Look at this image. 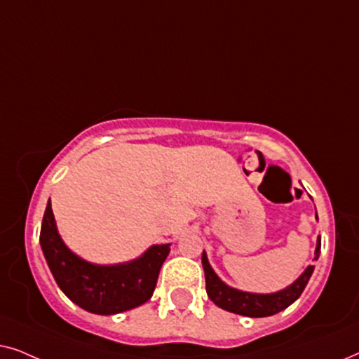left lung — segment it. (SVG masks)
Returning <instances> with one entry per match:
<instances>
[{"label":"left lung","mask_w":359,"mask_h":359,"mask_svg":"<svg viewBox=\"0 0 359 359\" xmlns=\"http://www.w3.org/2000/svg\"><path fill=\"white\" fill-rule=\"evenodd\" d=\"M318 255H320V238L317 240L316 257H313V259H317ZM203 268L205 274V291H208L210 301H212L215 306L224 309V311L238 313V316L245 317H269L284 311V309L291 306L294 301H297L313 273V266L309 264L306 271H304L291 286L283 289V291L273 294H255L243 292L238 291V289L227 286V284L214 273L212 266H210L208 262V255H205V252H203Z\"/></svg>","instance_id":"left-lung-1"}]
</instances>
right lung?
<instances>
[{"instance_id": "right-lung-1", "label": "right lung", "mask_w": 359, "mask_h": 359, "mask_svg": "<svg viewBox=\"0 0 359 359\" xmlns=\"http://www.w3.org/2000/svg\"><path fill=\"white\" fill-rule=\"evenodd\" d=\"M41 247L58 287L91 313L112 316L145 304L155 291L156 279L170 253V243L154 245L129 263L93 264L78 257L57 232L50 199L41 227Z\"/></svg>"}]
</instances>
